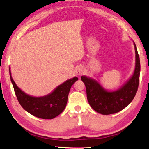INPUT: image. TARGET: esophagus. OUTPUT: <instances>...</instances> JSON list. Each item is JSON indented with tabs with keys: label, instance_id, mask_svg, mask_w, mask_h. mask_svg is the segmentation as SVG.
<instances>
[{
	"label": "esophagus",
	"instance_id": "obj_1",
	"mask_svg": "<svg viewBox=\"0 0 149 149\" xmlns=\"http://www.w3.org/2000/svg\"><path fill=\"white\" fill-rule=\"evenodd\" d=\"M76 73L77 75H82L83 73H84V68H83V66H81V65H79V66L76 67Z\"/></svg>",
	"mask_w": 149,
	"mask_h": 149
}]
</instances>
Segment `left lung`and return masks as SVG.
Returning <instances> with one entry per match:
<instances>
[{
    "instance_id": "left-lung-1",
    "label": "left lung",
    "mask_w": 149,
    "mask_h": 149,
    "mask_svg": "<svg viewBox=\"0 0 149 149\" xmlns=\"http://www.w3.org/2000/svg\"><path fill=\"white\" fill-rule=\"evenodd\" d=\"M134 48L136 54L134 72L127 82L118 90L109 91L95 80L86 76H81V81L84 83L86 88L88 101L96 112L103 115L118 113L125 109L135 97L139 87L141 65L135 43Z\"/></svg>"
}]
</instances>
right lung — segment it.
<instances>
[{
  "label": "right lung",
  "mask_w": 149,
  "mask_h": 149,
  "mask_svg": "<svg viewBox=\"0 0 149 149\" xmlns=\"http://www.w3.org/2000/svg\"><path fill=\"white\" fill-rule=\"evenodd\" d=\"M9 73L15 93L21 106L31 115L43 119H52L63 111L68 101L70 87L79 79L74 77L67 80L49 94L34 97L26 94L17 86L11 76L10 70Z\"/></svg>",
  "instance_id": "1"
}]
</instances>
